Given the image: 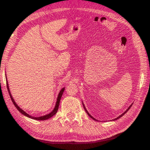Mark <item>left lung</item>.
Instances as JSON below:
<instances>
[{
	"instance_id": "obj_1",
	"label": "left lung",
	"mask_w": 150,
	"mask_h": 150,
	"mask_svg": "<svg viewBox=\"0 0 150 150\" xmlns=\"http://www.w3.org/2000/svg\"><path fill=\"white\" fill-rule=\"evenodd\" d=\"M83 108H84V109H85V111H86V113H87L88 114V115H89L90 117H91V118L93 119V120H96V119H95V118H93V117H92V116H91V115H90V114H89V113H88V111H87V109H85V105H83ZM132 105H130V106L129 107V108H127V110H126V111H125L124 113H122V115H120V116H119V117H117V118L114 119V120H113V121H114V120H117V119H119V118H120L121 117H122V116H123V115H124V114H125V113H126V112H127V111L128 110H129V109H130V108H131V107H132Z\"/></svg>"
}]
</instances>
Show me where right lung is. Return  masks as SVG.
Returning a JSON list of instances; mask_svg holds the SVG:
<instances>
[{
	"label": "right lung",
	"mask_w": 150,
	"mask_h": 150,
	"mask_svg": "<svg viewBox=\"0 0 150 150\" xmlns=\"http://www.w3.org/2000/svg\"><path fill=\"white\" fill-rule=\"evenodd\" d=\"M6 87H7V89H8V93H9V95H10V97H11V100H12V101H13V104H14V105H15V106L16 107V109H17L20 112L23 114V115L27 116V117H29V118H31V119H33V120H48V119H49V118H51V117H53V116L54 115H55L56 113L57 112V110H58V109H59V103H60L61 98V97H62V95H63V93L64 90H65V87H64V88H63L61 90L60 92H59V95H58V97H57V102H56L55 107H54V109H53V111H51V113H49V114H47V115H44V116H41V117H33V116H31V115H28V114L26 113L25 111H23L22 109H21V108H19V107L18 106L17 104L16 103V102L15 101V100H14L13 98V97H12V96H11V92H10V90H9L8 84V81H7V80H6Z\"/></svg>",
	"instance_id": "add662e5"
}]
</instances>
